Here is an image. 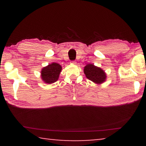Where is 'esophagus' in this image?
<instances>
[{"mask_svg":"<svg viewBox=\"0 0 146 146\" xmlns=\"http://www.w3.org/2000/svg\"><path fill=\"white\" fill-rule=\"evenodd\" d=\"M71 64H76V62L75 61H71Z\"/></svg>","mask_w":146,"mask_h":146,"instance_id":"34e87169","label":"esophagus"}]
</instances>
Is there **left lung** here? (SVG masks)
Here are the masks:
<instances>
[{
    "label": "left lung",
    "instance_id": "1",
    "mask_svg": "<svg viewBox=\"0 0 146 146\" xmlns=\"http://www.w3.org/2000/svg\"><path fill=\"white\" fill-rule=\"evenodd\" d=\"M84 72L89 80L97 84H100L106 81V74L104 71L92 64H87L84 69Z\"/></svg>",
    "mask_w": 146,
    "mask_h": 146
}]
</instances>
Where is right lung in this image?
<instances>
[{
	"label": "right lung",
	"mask_w": 146,
	"mask_h": 146,
	"mask_svg": "<svg viewBox=\"0 0 146 146\" xmlns=\"http://www.w3.org/2000/svg\"><path fill=\"white\" fill-rule=\"evenodd\" d=\"M62 66L57 63L53 62L42 69L41 78L44 82L52 84L57 81L61 72Z\"/></svg>",
	"instance_id": "obj_1"
}]
</instances>
